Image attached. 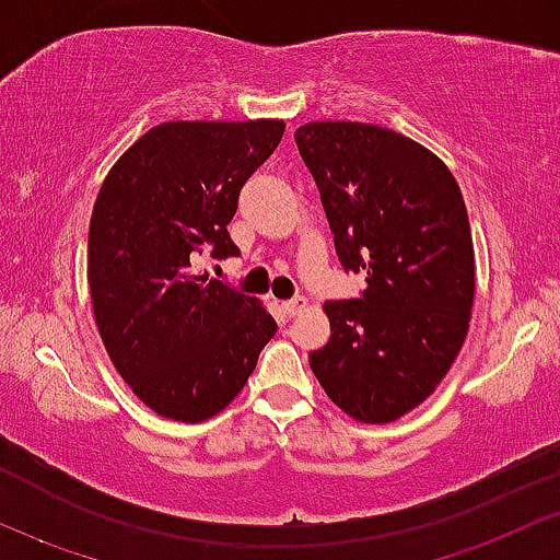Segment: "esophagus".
Instances as JSON below:
<instances>
[{"instance_id":"34e87169","label":"esophagus","mask_w":560,"mask_h":560,"mask_svg":"<svg viewBox=\"0 0 560 560\" xmlns=\"http://www.w3.org/2000/svg\"><path fill=\"white\" fill-rule=\"evenodd\" d=\"M306 306H308V301L304 299V295H295V299L285 301V304H282V308H285V314H291V317H295V314H301V312H306Z\"/></svg>"}]
</instances>
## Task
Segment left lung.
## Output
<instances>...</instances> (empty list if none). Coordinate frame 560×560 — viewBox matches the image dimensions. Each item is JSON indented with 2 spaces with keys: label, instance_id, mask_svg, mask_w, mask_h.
Segmentation results:
<instances>
[{
  "label": "left lung",
  "instance_id": "left-lung-1",
  "mask_svg": "<svg viewBox=\"0 0 560 560\" xmlns=\"http://www.w3.org/2000/svg\"><path fill=\"white\" fill-rule=\"evenodd\" d=\"M340 265L361 299L327 301L330 340L308 353L327 398L387 424L435 393L462 351L475 304V243L456 177L422 143L372 122L295 130Z\"/></svg>",
  "mask_w": 560,
  "mask_h": 560
}]
</instances>
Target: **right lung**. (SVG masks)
Masks as SVG:
<instances>
[{
	"label": "right lung",
	"instance_id": "1",
	"mask_svg": "<svg viewBox=\"0 0 560 560\" xmlns=\"http://www.w3.org/2000/svg\"><path fill=\"white\" fill-rule=\"evenodd\" d=\"M282 120L154 125L112 164L89 228V288L112 364L151 411L203 422L252 377L278 322L196 269L238 256L228 222Z\"/></svg>",
	"mask_w": 560,
	"mask_h": 560
}]
</instances>
